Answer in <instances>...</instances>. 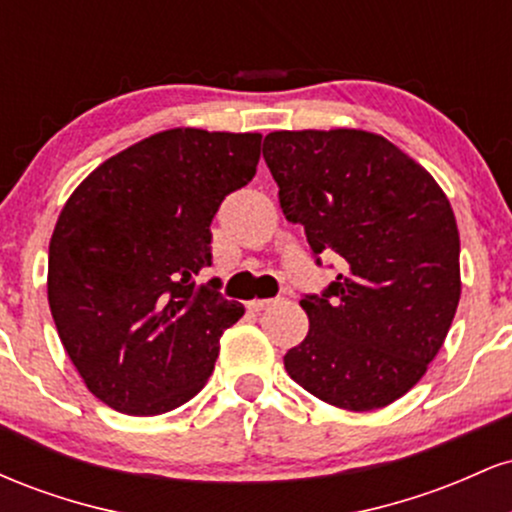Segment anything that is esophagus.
Segmentation results:
<instances>
[{
  "label": "esophagus",
  "instance_id": "obj_1",
  "mask_svg": "<svg viewBox=\"0 0 512 512\" xmlns=\"http://www.w3.org/2000/svg\"><path fill=\"white\" fill-rule=\"evenodd\" d=\"M276 298H255V301L248 303V308L252 310V313H260V310L269 308V305H274Z\"/></svg>",
  "mask_w": 512,
  "mask_h": 512
}]
</instances>
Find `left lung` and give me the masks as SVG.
Segmentation results:
<instances>
[{
    "label": "left lung",
    "instance_id": "1",
    "mask_svg": "<svg viewBox=\"0 0 512 512\" xmlns=\"http://www.w3.org/2000/svg\"><path fill=\"white\" fill-rule=\"evenodd\" d=\"M264 161L315 262L344 260L320 296H303L310 330L284 366L339 409L387 407L424 378L460 303L448 197L404 151L361 129L272 132Z\"/></svg>",
    "mask_w": 512,
    "mask_h": 512
}]
</instances>
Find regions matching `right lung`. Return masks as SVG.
<instances>
[{
	"mask_svg": "<svg viewBox=\"0 0 512 512\" xmlns=\"http://www.w3.org/2000/svg\"><path fill=\"white\" fill-rule=\"evenodd\" d=\"M262 134L168 129L93 170L50 240L48 301L88 390L122 414L154 416L202 390L223 330L245 308L211 267V221L255 178Z\"/></svg>",
	"mask_w": 512,
	"mask_h": 512,
	"instance_id": "right-lung-1",
	"label": "right lung"
}]
</instances>
